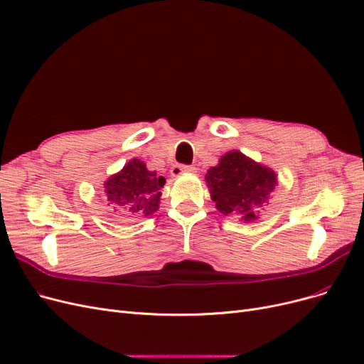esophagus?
<instances>
[{"label": "esophagus", "mask_w": 364, "mask_h": 364, "mask_svg": "<svg viewBox=\"0 0 364 364\" xmlns=\"http://www.w3.org/2000/svg\"><path fill=\"white\" fill-rule=\"evenodd\" d=\"M196 167L194 165H173L171 167V176H174V178H179V176L185 174V173H196Z\"/></svg>", "instance_id": "34e87169"}]
</instances>
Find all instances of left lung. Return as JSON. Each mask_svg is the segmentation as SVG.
<instances>
[{
  "label": "left lung",
  "instance_id": "8db88e82",
  "mask_svg": "<svg viewBox=\"0 0 364 364\" xmlns=\"http://www.w3.org/2000/svg\"><path fill=\"white\" fill-rule=\"evenodd\" d=\"M205 181L218 211L238 217L245 223L258 218V213L278 185L277 173L272 168L237 150L220 158L218 165L208 170Z\"/></svg>",
  "mask_w": 364,
  "mask_h": 364
}]
</instances>
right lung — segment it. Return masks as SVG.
I'll return each mask as SVG.
<instances>
[{"mask_svg": "<svg viewBox=\"0 0 364 364\" xmlns=\"http://www.w3.org/2000/svg\"><path fill=\"white\" fill-rule=\"evenodd\" d=\"M164 185L162 176L149 171L142 161L132 159L105 182V193L114 213L124 217H147L159 209Z\"/></svg>", "mask_w": 364, "mask_h": 364, "instance_id": "add662e5", "label": "right lung"}]
</instances>
